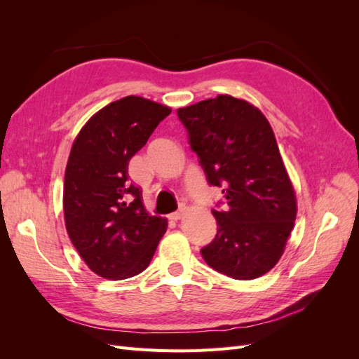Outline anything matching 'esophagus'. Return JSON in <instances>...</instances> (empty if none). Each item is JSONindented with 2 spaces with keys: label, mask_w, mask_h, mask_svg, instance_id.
Wrapping results in <instances>:
<instances>
[{
  "label": "esophagus",
  "mask_w": 359,
  "mask_h": 359,
  "mask_svg": "<svg viewBox=\"0 0 359 359\" xmlns=\"http://www.w3.org/2000/svg\"><path fill=\"white\" fill-rule=\"evenodd\" d=\"M182 215H184V208H181V210L175 211V212H172V214L169 215V219L173 220V222H178V220L182 219Z\"/></svg>",
  "instance_id": "esophagus-1"
}]
</instances>
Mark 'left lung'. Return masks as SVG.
Masks as SVG:
<instances>
[{
    "mask_svg": "<svg viewBox=\"0 0 359 359\" xmlns=\"http://www.w3.org/2000/svg\"><path fill=\"white\" fill-rule=\"evenodd\" d=\"M177 114L206 181L224 194L223 208L212 210L217 233L202 257L235 280L266 274L283 255L297 217L295 191L268 119L232 95Z\"/></svg>",
    "mask_w": 359,
    "mask_h": 359,
    "instance_id": "1",
    "label": "left lung"
}]
</instances>
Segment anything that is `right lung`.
<instances>
[{
  "instance_id": "add662e5",
  "label": "right lung",
  "mask_w": 359,
  "mask_h": 359,
  "mask_svg": "<svg viewBox=\"0 0 359 359\" xmlns=\"http://www.w3.org/2000/svg\"><path fill=\"white\" fill-rule=\"evenodd\" d=\"M170 107L127 95L90 118L74 139L64 178V220L85 264L123 280L149 265L168 220L149 215L142 190L128 181V161Z\"/></svg>"
}]
</instances>
